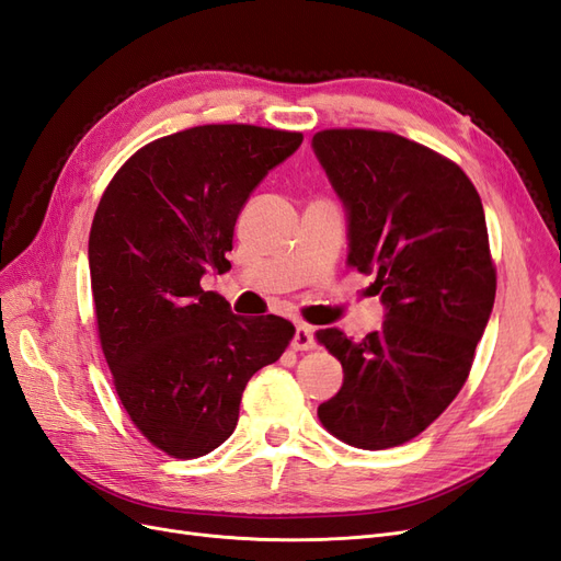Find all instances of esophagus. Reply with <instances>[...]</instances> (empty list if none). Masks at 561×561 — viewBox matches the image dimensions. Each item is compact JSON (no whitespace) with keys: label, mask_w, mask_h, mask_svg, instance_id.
<instances>
[{"label":"esophagus","mask_w":561,"mask_h":561,"mask_svg":"<svg viewBox=\"0 0 561 561\" xmlns=\"http://www.w3.org/2000/svg\"><path fill=\"white\" fill-rule=\"evenodd\" d=\"M313 328L304 325V322H299L297 330H295V336H293V348L295 351H309L313 348Z\"/></svg>","instance_id":"1"}]
</instances>
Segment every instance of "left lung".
<instances>
[{
    "label": "left lung",
    "instance_id": "obj_1",
    "mask_svg": "<svg viewBox=\"0 0 561 561\" xmlns=\"http://www.w3.org/2000/svg\"><path fill=\"white\" fill-rule=\"evenodd\" d=\"M311 147L346 210V262L377 276L386 309L360 342L316 334L344 369L318 416L346 445L398 447L458 396L494 309L482 201L456 163L396 133L322 130Z\"/></svg>",
    "mask_w": 561,
    "mask_h": 561
}]
</instances>
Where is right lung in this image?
Masks as SVG:
<instances>
[{"mask_svg": "<svg viewBox=\"0 0 561 561\" xmlns=\"http://www.w3.org/2000/svg\"><path fill=\"white\" fill-rule=\"evenodd\" d=\"M301 140L196 126L142 147L100 198L89 239L100 344L130 421L175 458L225 443L250 377L295 334L278 316H236L201 278L231 268L236 219Z\"/></svg>", "mask_w": 561, "mask_h": 561, "instance_id": "add662e5", "label": "right lung"}]
</instances>
